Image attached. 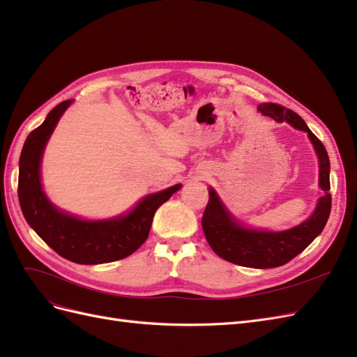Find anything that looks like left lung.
Returning a JSON list of instances; mask_svg holds the SVG:
<instances>
[{
  "label": "left lung",
  "instance_id": "1",
  "mask_svg": "<svg viewBox=\"0 0 357 357\" xmlns=\"http://www.w3.org/2000/svg\"><path fill=\"white\" fill-rule=\"evenodd\" d=\"M257 109L275 122H287L308 134L319 158V185L325 192V195L319 199L314 213L305 222L287 231L269 232L244 228L226 210L215 190L210 188L208 204L202 215V229L213 252L231 264L264 269L287 264L314 241L329 219L332 197L329 192L331 164L328 152L320 139L310 131L304 119L274 102H262Z\"/></svg>",
  "mask_w": 357,
  "mask_h": 357
}]
</instances>
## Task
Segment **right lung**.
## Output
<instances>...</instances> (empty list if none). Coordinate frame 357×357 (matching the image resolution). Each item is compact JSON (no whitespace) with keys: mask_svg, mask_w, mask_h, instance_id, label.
I'll return each instance as SVG.
<instances>
[{"mask_svg":"<svg viewBox=\"0 0 357 357\" xmlns=\"http://www.w3.org/2000/svg\"><path fill=\"white\" fill-rule=\"evenodd\" d=\"M71 102L58 104L28 135L19 159V204L28 225L59 256L82 265L114 262L132 255L147 240L156 210L181 185L144 197L134 210L114 219L82 220L58 210L43 192L40 164L53 129Z\"/></svg>","mask_w":357,"mask_h":357,"instance_id":"right-lung-1","label":"right lung"}]
</instances>
